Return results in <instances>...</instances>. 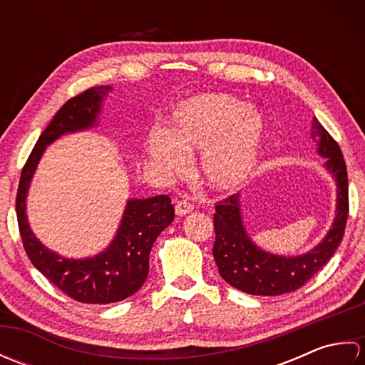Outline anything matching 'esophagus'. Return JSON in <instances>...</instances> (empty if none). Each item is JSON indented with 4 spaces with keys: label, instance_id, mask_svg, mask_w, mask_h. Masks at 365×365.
<instances>
[{
    "label": "esophagus",
    "instance_id": "esophagus-1",
    "mask_svg": "<svg viewBox=\"0 0 365 365\" xmlns=\"http://www.w3.org/2000/svg\"><path fill=\"white\" fill-rule=\"evenodd\" d=\"M192 210H195V205H192L190 200H187V199H180V200H177V202H175V213L178 216H185Z\"/></svg>",
    "mask_w": 365,
    "mask_h": 365
}]
</instances>
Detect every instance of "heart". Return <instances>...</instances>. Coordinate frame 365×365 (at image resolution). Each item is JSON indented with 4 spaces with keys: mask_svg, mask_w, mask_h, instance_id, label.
Masks as SVG:
<instances>
[{
    "mask_svg": "<svg viewBox=\"0 0 365 365\" xmlns=\"http://www.w3.org/2000/svg\"><path fill=\"white\" fill-rule=\"evenodd\" d=\"M268 138L265 115L242 98L207 92L175 106L173 127L153 128L147 152L158 166L182 170L191 152L200 153L199 170L216 191H234L257 174Z\"/></svg>",
    "mask_w": 365,
    "mask_h": 365,
    "instance_id": "1",
    "label": "heart"
}]
</instances>
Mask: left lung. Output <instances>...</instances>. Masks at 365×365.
<instances>
[{
	"label": "left lung",
	"instance_id": "8db88e82",
	"mask_svg": "<svg viewBox=\"0 0 365 365\" xmlns=\"http://www.w3.org/2000/svg\"><path fill=\"white\" fill-rule=\"evenodd\" d=\"M311 135L319 144L317 150L327 158L324 166L337 183L334 222L327 237L314 250L294 257H284L255 246L243 226L238 192L215 207V262L224 281L245 293L277 297L298 290L323 265H327L342 242L348 218V175L344 155L334 138L323 128L317 118H314Z\"/></svg>",
	"mask_w": 365,
	"mask_h": 365
}]
</instances>
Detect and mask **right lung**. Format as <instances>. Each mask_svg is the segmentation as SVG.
Returning a JSON list of instances; mask_svg holds the SVG:
<instances>
[{
    "label": "right lung",
    "mask_w": 365,
    "mask_h": 365,
    "mask_svg": "<svg viewBox=\"0 0 365 365\" xmlns=\"http://www.w3.org/2000/svg\"><path fill=\"white\" fill-rule=\"evenodd\" d=\"M96 86L72 97L56 113L21 169L17 199V220L23 247L33 265L50 282L75 301L110 304L136 293L149 274V254L155 240L174 221V205L166 195L130 199L114 240L103 252L89 259H66L45 247L31 230L26 218V195L45 147L59 136L96 125L106 92Z\"/></svg>",
    "instance_id": "obj_1"
}]
</instances>
